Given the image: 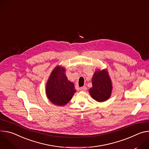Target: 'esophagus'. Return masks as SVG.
<instances>
[{
	"mask_svg": "<svg viewBox=\"0 0 149 149\" xmlns=\"http://www.w3.org/2000/svg\"><path fill=\"white\" fill-rule=\"evenodd\" d=\"M80 90L82 91H86L87 90V87H85V86L82 87L80 88Z\"/></svg>",
	"mask_w": 149,
	"mask_h": 149,
	"instance_id": "obj_1",
	"label": "esophagus"
}]
</instances>
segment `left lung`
<instances>
[{"label":"left lung","instance_id":"obj_1","mask_svg":"<svg viewBox=\"0 0 149 149\" xmlns=\"http://www.w3.org/2000/svg\"><path fill=\"white\" fill-rule=\"evenodd\" d=\"M93 87L89 90L91 96L98 102L107 100L112 92V83L107 70L97 71L92 78Z\"/></svg>","mask_w":149,"mask_h":149}]
</instances>
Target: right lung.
<instances>
[{
  "mask_svg": "<svg viewBox=\"0 0 149 149\" xmlns=\"http://www.w3.org/2000/svg\"><path fill=\"white\" fill-rule=\"evenodd\" d=\"M65 72L64 68L56 67L47 83V97L56 105H66L76 92L74 83L68 81Z\"/></svg>",
  "mask_w": 149,
  "mask_h": 149,
  "instance_id": "add662e5",
  "label": "right lung"
}]
</instances>
